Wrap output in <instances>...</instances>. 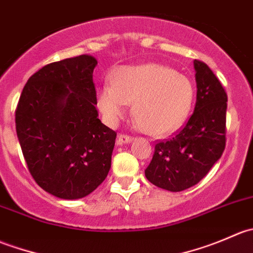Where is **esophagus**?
<instances>
[{"mask_svg":"<svg viewBox=\"0 0 253 253\" xmlns=\"http://www.w3.org/2000/svg\"><path fill=\"white\" fill-rule=\"evenodd\" d=\"M132 139H133V137L128 136V134H119L117 136V145H122V144H127V143H131Z\"/></svg>","mask_w":253,"mask_h":253,"instance_id":"1","label":"esophagus"}]
</instances>
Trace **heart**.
<instances>
[{
	"label": "heart",
	"instance_id": "b5f03b06",
	"mask_svg": "<svg viewBox=\"0 0 253 253\" xmlns=\"http://www.w3.org/2000/svg\"><path fill=\"white\" fill-rule=\"evenodd\" d=\"M190 78L168 66L147 63L117 68L111 84L98 91V106L110 122L125 115L133 104V116L142 129L155 137L174 133L187 121L195 104Z\"/></svg>",
	"mask_w": 253,
	"mask_h": 253
}]
</instances>
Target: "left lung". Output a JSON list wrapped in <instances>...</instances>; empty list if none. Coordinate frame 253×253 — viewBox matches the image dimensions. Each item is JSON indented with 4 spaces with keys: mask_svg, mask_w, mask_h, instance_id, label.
<instances>
[{
    "mask_svg": "<svg viewBox=\"0 0 253 253\" xmlns=\"http://www.w3.org/2000/svg\"><path fill=\"white\" fill-rule=\"evenodd\" d=\"M193 66L197 83L195 111L171 139L155 144L144 171L153 185L171 192L200 182L225 149L228 95L205 62L195 60Z\"/></svg>",
    "mask_w": 253,
    "mask_h": 253,
    "instance_id": "8db88e82",
    "label": "left lung"
}]
</instances>
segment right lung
I'll list each match as a JSON object with an SVG mask.
<instances>
[{"label":"right lung","instance_id":"right-lung-1","mask_svg":"<svg viewBox=\"0 0 253 253\" xmlns=\"http://www.w3.org/2000/svg\"><path fill=\"white\" fill-rule=\"evenodd\" d=\"M89 55L40 68L28 79L16 110L18 141L44 191L62 200L93 192L111 168L116 132L98 119Z\"/></svg>","mask_w":253,"mask_h":253}]
</instances>
